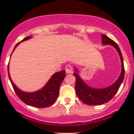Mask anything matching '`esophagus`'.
Masks as SVG:
<instances>
[{
    "label": "esophagus",
    "mask_w": 134,
    "mask_h": 134,
    "mask_svg": "<svg viewBox=\"0 0 134 134\" xmlns=\"http://www.w3.org/2000/svg\"><path fill=\"white\" fill-rule=\"evenodd\" d=\"M65 71L67 74H71L73 72V68L71 65H67L65 67Z\"/></svg>",
    "instance_id": "obj_1"
}]
</instances>
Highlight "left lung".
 Segmentation results:
<instances>
[{
    "mask_svg": "<svg viewBox=\"0 0 134 134\" xmlns=\"http://www.w3.org/2000/svg\"><path fill=\"white\" fill-rule=\"evenodd\" d=\"M102 43L104 45L109 44L114 47L119 54L121 62V72L118 79L111 86L105 88L97 89L89 86L78 75V71L75 67L73 75L76 78L75 90L77 96L80 100L87 105H101L109 102L119 89L125 77L123 58L118 44L106 35H102Z\"/></svg>",
    "mask_w": 134,
    "mask_h": 134,
    "instance_id": "1",
    "label": "left lung"
}]
</instances>
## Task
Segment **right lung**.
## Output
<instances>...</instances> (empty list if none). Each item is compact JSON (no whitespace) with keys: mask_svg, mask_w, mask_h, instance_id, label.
I'll use <instances>...</instances> for the list:
<instances>
[{"mask_svg":"<svg viewBox=\"0 0 134 134\" xmlns=\"http://www.w3.org/2000/svg\"><path fill=\"white\" fill-rule=\"evenodd\" d=\"M31 37V36L25 37L24 40L16 44L13 51L21 42L29 40ZM8 72L11 83L19 98L26 104L36 108H47L54 104L58 97L59 87L66 76L65 70L56 72L51 77L43 88L35 92L29 93L21 90L12 82L9 73V65L8 66Z\"/></svg>","mask_w":134,"mask_h":134,"instance_id":"1","label":"right lung"}]
</instances>
